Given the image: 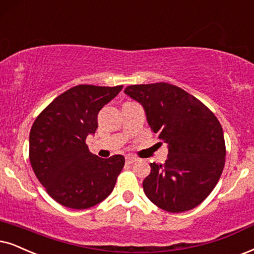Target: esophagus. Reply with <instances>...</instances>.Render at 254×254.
I'll return each mask as SVG.
<instances>
[{"mask_svg":"<svg viewBox=\"0 0 254 254\" xmlns=\"http://www.w3.org/2000/svg\"><path fill=\"white\" fill-rule=\"evenodd\" d=\"M125 162H127V164H133L134 162H137V158H136V157H132V156H127V157H125Z\"/></svg>","mask_w":254,"mask_h":254,"instance_id":"esophagus-1","label":"esophagus"}]
</instances>
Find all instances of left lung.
Here are the masks:
<instances>
[{
	"label": "left lung",
	"mask_w": 254,
	"mask_h": 254,
	"mask_svg": "<svg viewBox=\"0 0 254 254\" xmlns=\"http://www.w3.org/2000/svg\"><path fill=\"white\" fill-rule=\"evenodd\" d=\"M142 105L147 124L168 144L165 164L151 163L143 182L146 197L172 213L198 206L219 181L225 164L223 127L197 98L168 83L127 86Z\"/></svg>",
	"instance_id": "1"
}]
</instances>
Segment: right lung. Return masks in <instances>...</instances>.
I'll return each mask as SVG.
<instances>
[{
	"label": "right lung",
	"mask_w": 254,
	"mask_h": 254,
	"mask_svg": "<svg viewBox=\"0 0 254 254\" xmlns=\"http://www.w3.org/2000/svg\"><path fill=\"white\" fill-rule=\"evenodd\" d=\"M122 89L123 85L73 86L54 99L31 127V166L50 197L63 206L92 207L114 190L124 157L92 155L85 139L97 129L99 110Z\"/></svg>",
	"instance_id": "1"
}]
</instances>
